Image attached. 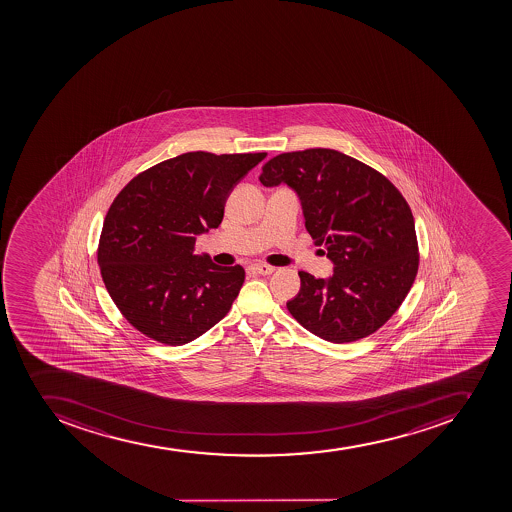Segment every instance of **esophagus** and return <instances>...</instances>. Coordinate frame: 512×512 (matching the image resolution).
<instances>
[{"mask_svg": "<svg viewBox=\"0 0 512 512\" xmlns=\"http://www.w3.org/2000/svg\"><path fill=\"white\" fill-rule=\"evenodd\" d=\"M250 270L254 273H258V275H272L275 272V268L272 265H267V263H254V265H250Z\"/></svg>", "mask_w": 512, "mask_h": 512, "instance_id": "34e87169", "label": "esophagus"}]
</instances>
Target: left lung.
Instances as JSON below:
<instances>
[{"label": "left lung", "mask_w": 512, "mask_h": 512, "mask_svg": "<svg viewBox=\"0 0 512 512\" xmlns=\"http://www.w3.org/2000/svg\"><path fill=\"white\" fill-rule=\"evenodd\" d=\"M263 186H291L306 229L334 262L331 278L299 272L286 303L317 337L345 344L378 331L398 311L419 268L411 208L375 168L332 149L286 152L262 167ZM322 252V254H326Z\"/></svg>", "instance_id": "1"}]
</instances>
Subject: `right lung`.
Segmentation results:
<instances>
[{"instance_id":"right-lung-1","label":"right lung","mask_w":512,"mask_h":512,"mask_svg":"<svg viewBox=\"0 0 512 512\" xmlns=\"http://www.w3.org/2000/svg\"><path fill=\"white\" fill-rule=\"evenodd\" d=\"M265 157L188 152L119 191L101 231L98 265L109 296L137 331L183 345L229 313L244 268L193 254L196 236L219 227L232 188Z\"/></svg>"}]
</instances>
